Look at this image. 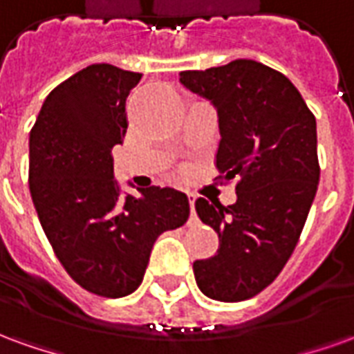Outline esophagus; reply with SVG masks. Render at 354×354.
<instances>
[{
  "label": "esophagus",
  "instance_id": "1",
  "mask_svg": "<svg viewBox=\"0 0 354 354\" xmlns=\"http://www.w3.org/2000/svg\"><path fill=\"white\" fill-rule=\"evenodd\" d=\"M187 199H189V208H192V214L195 212V201H197V195L193 192H187Z\"/></svg>",
  "mask_w": 354,
  "mask_h": 354
}]
</instances>
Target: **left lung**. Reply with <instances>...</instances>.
Wrapping results in <instances>:
<instances>
[{"label":"left lung","instance_id":"left-lung-1","mask_svg":"<svg viewBox=\"0 0 354 354\" xmlns=\"http://www.w3.org/2000/svg\"><path fill=\"white\" fill-rule=\"evenodd\" d=\"M218 113L216 167L239 178L237 203L199 197L195 210L220 237L218 252L193 263L201 292L218 301L260 294L281 273L319 185L317 121L288 77L256 60L180 73Z\"/></svg>","mask_w":354,"mask_h":354}]
</instances>
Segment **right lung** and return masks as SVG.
Here are the masks:
<instances>
[{
    "label": "right lung",
    "mask_w": 354,
    "mask_h": 354,
    "mask_svg": "<svg viewBox=\"0 0 354 354\" xmlns=\"http://www.w3.org/2000/svg\"><path fill=\"white\" fill-rule=\"evenodd\" d=\"M140 77L87 66L50 91L30 132V193L43 231L73 281L104 297L138 288L157 237L189 216L185 193L151 185L134 197L113 176L111 149L123 144L124 102Z\"/></svg>",
    "instance_id": "right-lung-1"
}]
</instances>
